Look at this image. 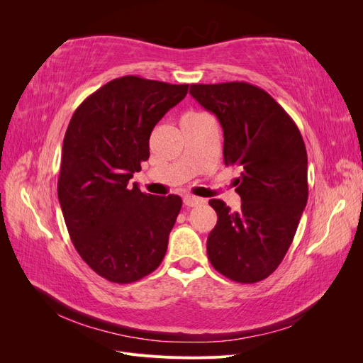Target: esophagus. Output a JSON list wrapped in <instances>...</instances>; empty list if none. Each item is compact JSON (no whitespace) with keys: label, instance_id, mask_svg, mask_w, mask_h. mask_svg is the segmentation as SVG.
I'll return each instance as SVG.
<instances>
[{"label":"esophagus","instance_id":"obj_1","mask_svg":"<svg viewBox=\"0 0 363 363\" xmlns=\"http://www.w3.org/2000/svg\"><path fill=\"white\" fill-rule=\"evenodd\" d=\"M183 201H184V206H188V207H195V206H200L204 203L203 199H199V196H194V195H186Z\"/></svg>","mask_w":363,"mask_h":363}]
</instances>
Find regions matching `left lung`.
<instances>
[{
    "label": "left lung",
    "instance_id": "left-lung-1",
    "mask_svg": "<svg viewBox=\"0 0 363 363\" xmlns=\"http://www.w3.org/2000/svg\"><path fill=\"white\" fill-rule=\"evenodd\" d=\"M189 94L218 118L224 163L240 171V211L208 201L218 223L207 238V257L230 280L260 281L281 263L307 203L304 140L284 108L257 86L191 84Z\"/></svg>",
    "mask_w": 363,
    "mask_h": 363
}]
</instances>
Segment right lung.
<instances>
[{"mask_svg":"<svg viewBox=\"0 0 363 363\" xmlns=\"http://www.w3.org/2000/svg\"><path fill=\"white\" fill-rule=\"evenodd\" d=\"M186 94L188 84L125 75L87 96L69 121L59 203L77 252L108 281H138L167 252L182 199L144 194L128 180L150 157L152 128Z\"/></svg>","mask_w":363,"mask_h":363,"instance_id":"add662e5","label":"right lung"}]
</instances>
